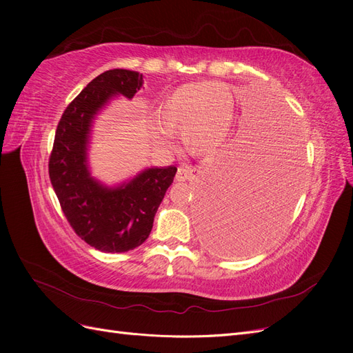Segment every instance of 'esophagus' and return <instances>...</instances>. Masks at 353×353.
<instances>
[{"mask_svg":"<svg viewBox=\"0 0 353 353\" xmlns=\"http://www.w3.org/2000/svg\"><path fill=\"white\" fill-rule=\"evenodd\" d=\"M196 176V169L190 166H179L176 172V181L178 183H183V181H191Z\"/></svg>","mask_w":353,"mask_h":353,"instance_id":"esophagus-1","label":"esophagus"}]
</instances>
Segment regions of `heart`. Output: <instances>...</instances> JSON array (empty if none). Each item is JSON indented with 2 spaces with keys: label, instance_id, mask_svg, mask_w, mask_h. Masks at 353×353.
<instances>
[{
  "label": "heart",
  "instance_id": "b5f03b06",
  "mask_svg": "<svg viewBox=\"0 0 353 353\" xmlns=\"http://www.w3.org/2000/svg\"><path fill=\"white\" fill-rule=\"evenodd\" d=\"M163 123L156 125V135L165 144L183 132L191 153L209 154L225 143L232 121V95L219 83L183 85L170 92L160 105Z\"/></svg>",
  "mask_w": 353,
  "mask_h": 353
}]
</instances>
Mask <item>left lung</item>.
<instances>
[{"mask_svg":"<svg viewBox=\"0 0 353 353\" xmlns=\"http://www.w3.org/2000/svg\"><path fill=\"white\" fill-rule=\"evenodd\" d=\"M271 121L258 140L230 150L210 176L200 234L213 252L245 256L262 249L280 231L296 200L301 138L281 116Z\"/></svg>","mask_w":353,"mask_h":353,"instance_id":"obj_1","label":"left lung"}]
</instances>
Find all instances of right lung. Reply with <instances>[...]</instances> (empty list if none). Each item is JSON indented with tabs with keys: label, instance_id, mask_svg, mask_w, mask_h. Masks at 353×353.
Returning <instances> with one entry per match:
<instances>
[{
	"label": "right lung",
	"instance_id": "obj_1",
	"mask_svg": "<svg viewBox=\"0 0 353 353\" xmlns=\"http://www.w3.org/2000/svg\"><path fill=\"white\" fill-rule=\"evenodd\" d=\"M143 74L108 70L92 79L63 113L57 125L48 172L63 213L91 248L122 253L141 245L176 174L174 165L145 168L113 187L91 175L88 148L92 123L114 97L131 100L143 87Z\"/></svg>",
	"mask_w": 353,
	"mask_h": 353
}]
</instances>
